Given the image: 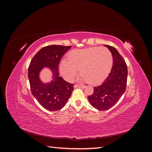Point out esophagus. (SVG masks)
I'll use <instances>...</instances> for the list:
<instances>
[{"label": "esophagus", "instance_id": "34e87169", "mask_svg": "<svg viewBox=\"0 0 152 152\" xmlns=\"http://www.w3.org/2000/svg\"><path fill=\"white\" fill-rule=\"evenodd\" d=\"M77 87H79V88H85L86 86L83 85H79V84H75L74 85V88H77Z\"/></svg>", "mask_w": 152, "mask_h": 152}]
</instances>
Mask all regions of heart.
Segmentation results:
<instances>
[{"label": "heart", "instance_id": "b5f03b06", "mask_svg": "<svg viewBox=\"0 0 152 152\" xmlns=\"http://www.w3.org/2000/svg\"><path fill=\"white\" fill-rule=\"evenodd\" d=\"M68 58L62 59L59 63V70L67 81H72L80 70L81 81L99 84L108 75L113 65L112 54L106 48L73 50Z\"/></svg>", "mask_w": 152, "mask_h": 152}]
</instances>
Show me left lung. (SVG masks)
Returning <instances> with one entry per match:
<instances>
[{
    "label": "left lung",
    "mask_w": 152,
    "mask_h": 152,
    "mask_svg": "<svg viewBox=\"0 0 152 152\" xmlns=\"http://www.w3.org/2000/svg\"><path fill=\"white\" fill-rule=\"evenodd\" d=\"M113 56V66L108 77L102 85L94 87L93 94L88 96L90 104L98 110L111 108L120 99L126 89L127 66L118 50L112 46L104 45Z\"/></svg>",
    "instance_id": "1"
}]
</instances>
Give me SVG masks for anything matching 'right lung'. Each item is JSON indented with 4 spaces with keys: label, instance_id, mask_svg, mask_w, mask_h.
Returning <instances> with one entry per match:
<instances>
[{
    "label": "right lung",
    "instance_id": "right-lung-1",
    "mask_svg": "<svg viewBox=\"0 0 152 152\" xmlns=\"http://www.w3.org/2000/svg\"><path fill=\"white\" fill-rule=\"evenodd\" d=\"M72 46L50 45L41 49L31 59L28 77L31 94L40 104L49 111H57L65 107L72 95L73 86L59 76L58 66L62 56ZM44 67L53 72V79L43 83L39 73Z\"/></svg>",
    "mask_w": 152,
    "mask_h": 152
}]
</instances>
